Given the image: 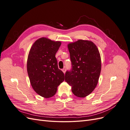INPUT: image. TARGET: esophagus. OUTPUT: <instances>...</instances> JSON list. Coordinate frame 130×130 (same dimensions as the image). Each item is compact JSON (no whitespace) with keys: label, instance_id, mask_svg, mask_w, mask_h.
<instances>
[{"label":"esophagus","instance_id":"34e87169","mask_svg":"<svg viewBox=\"0 0 130 130\" xmlns=\"http://www.w3.org/2000/svg\"><path fill=\"white\" fill-rule=\"evenodd\" d=\"M62 72L64 73V74L66 73V69L65 68H63V69H62Z\"/></svg>","mask_w":130,"mask_h":130}]
</instances>
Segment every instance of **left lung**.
<instances>
[{"label":"left lung","instance_id":"left-lung-1","mask_svg":"<svg viewBox=\"0 0 130 130\" xmlns=\"http://www.w3.org/2000/svg\"><path fill=\"white\" fill-rule=\"evenodd\" d=\"M68 48L72 69L65 74L66 82L72 86L75 95L84 98L95 89L101 68L100 55L91 41L79 40L69 43Z\"/></svg>","mask_w":130,"mask_h":130}]
</instances>
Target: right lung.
I'll return each instance as SVG.
<instances>
[{
    "mask_svg": "<svg viewBox=\"0 0 130 130\" xmlns=\"http://www.w3.org/2000/svg\"><path fill=\"white\" fill-rule=\"evenodd\" d=\"M59 41L42 37L31 46L27 61L30 84L38 95L52 97L58 86L64 80V75L58 68L55 54L61 46Z\"/></svg>",
    "mask_w": 130,
    "mask_h": 130,
    "instance_id": "right-lung-1",
    "label": "right lung"
}]
</instances>
